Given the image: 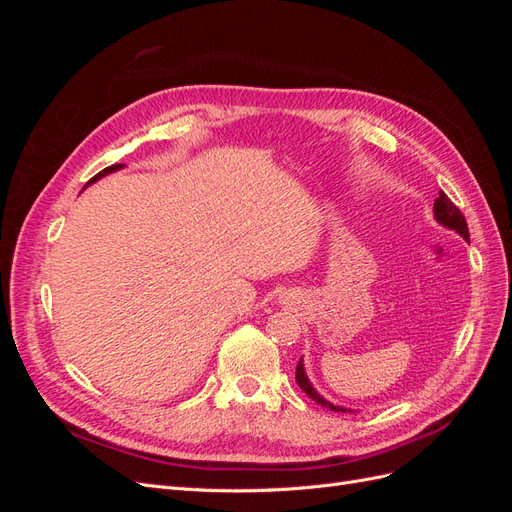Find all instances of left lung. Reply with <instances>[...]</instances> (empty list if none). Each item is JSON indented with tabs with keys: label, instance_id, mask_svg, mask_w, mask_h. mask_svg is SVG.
Segmentation results:
<instances>
[{
	"label": "left lung",
	"instance_id": "left-lung-1",
	"mask_svg": "<svg viewBox=\"0 0 512 512\" xmlns=\"http://www.w3.org/2000/svg\"><path fill=\"white\" fill-rule=\"evenodd\" d=\"M433 215H436V220H438L442 226L451 228V230H457L459 235H461L463 239H466V241L470 239V230H468L466 218H463V213L457 209V205H453V200L448 198L444 192H440V196L436 198V203H433ZM297 384L301 386L305 395H309V397H312V399L316 401V404H320V406H324V408H329V410H333V412H346V408L333 406L331 401L320 397V395L314 391V386L309 384V380H307V376H305V369H303V363H301V361H299V365H297Z\"/></svg>",
	"mask_w": 512,
	"mask_h": 512
}]
</instances>
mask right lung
<instances>
[{
  "instance_id": "1",
  "label": "right lung",
  "mask_w": 512,
  "mask_h": 512,
  "mask_svg": "<svg viewBox=\"0 0 512 512\" xmlns=\"http://www.w3.org/2000/svg\"><path fill=\"white\" fill-rule=\"evenodd\" d=\"M117 168H121V164H113V166H106V168H104V170H100V173H98V175H96L94 179H91V181H96L98 177H104V175H108V173H113V170H117ZM91 181H89V183H91Z\"/></svg>"
}]
</instances>
